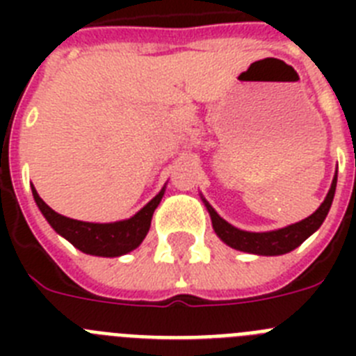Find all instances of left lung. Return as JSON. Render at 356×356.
Returning a JSON list of instances; mask_svg holds the SVG:
<instances>
[{
  "label": "left lung",
  "instance_id": "left-lung-1",
  "mask_svg": "<svg viewBox=\"0 0 356 356\" xmlns=\"http://www.w3.org/2000/svg\"><path fill=\"white\" fill-rule=\"evenodd\" d=\"M335 187H337V175L333 176L332 187H330L325 201L321 203V207L312 216H308L307 219L300 222L285 226V228L275 229V232H262V234L244 232V229H238L229 225V222H226L209 203H207V209H209L210 219H212L213 232L229 248L246 251V253L275 257V254H285L289 251L296 250L323 225V221H325L330 212V207H332L333 196H335Z\"/></svg>",
  "mask_w": 356,
  "mask_h": 356
}]
</instances>
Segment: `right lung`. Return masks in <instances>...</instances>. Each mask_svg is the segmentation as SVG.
I'll return each mask as SVG.
<instances>
[{
	"label": "right lung",
	"mask_w": 356,
	"mask_h": 356,
	"mask_svg": "<svg viewBox=\"0 0 356 356\" xmlns=\"http://www.w3.org/2000/svg\"><path fill=\"white\" fill-rule=\"evenodd\" d=\"M31 193H33L37 207L46 217V221L51 225L56 234L67 238L72 246L87 254H96V257H121V254H127L135 248H139V244L147 235L151 217L162 201L163 188L134 217L118 222H85L69 219V217L60 216L53 209H49L42 201V197L37 194L33 185H31Z\"/></svg>",
	"instance_id": "right-lung-1"
}]
</instances>
